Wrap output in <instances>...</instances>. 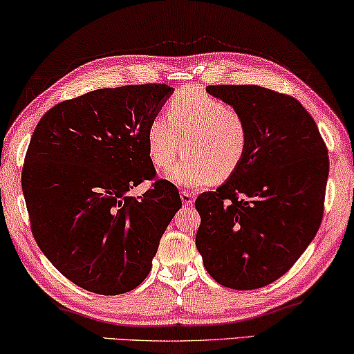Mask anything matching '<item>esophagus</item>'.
Instances as JSON below:
<instances>
[{
    "instance_id": "1",
    "label": "esophagus",
    "mask_w": 354,
    "mask_h": 354,
    "mask_svg": "<svg viewBox=\"0 0 354 354\" xmlns=\"http://www.w3.org/2000/svg\"><path fill=\"white\" fill-rule=\"evenodd\" d=\"M181 201H183V205H186V206H192V203H194V194H190V192H186V190H181Z\"/></svg>"
}]
</instances>
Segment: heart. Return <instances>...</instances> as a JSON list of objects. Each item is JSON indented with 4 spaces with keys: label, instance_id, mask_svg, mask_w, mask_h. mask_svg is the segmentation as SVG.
<instances>
[{
    "label": "heart",
    "instance_id": "1",
    "mask_svg": "<svg viewBox=\"0 0 354 354\" xmlns=\"http://www.w3.org/2000/svg\"><path fill=\"white\" fill-rule=\"evenodd\" d=\"M167 115L147 127L149 160L165 168L184 148L183 160L165 173L168 181L187 189L223 183L243 165L249 149L248 121L239 110L198 88H184L170 99Z\"/></svg>",
    "mask_w": 354,
    "mask_h": 354
}]
</instances>
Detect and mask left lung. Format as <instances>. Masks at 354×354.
Segmentation results:
<instances>
[{
    "label": "left lung",
    "mask_w": 354,
    "mask_h": 354,
    "mask_svg": "<svg viewBox=\"0 0 354 354\" xmlns=\"http://www.w3.org/2000/svg\"><path fill=\"white\" fill-rule=\"evenodd\" d=\"M206 91L248 121L243 165L195 201V238L209 276L223 287L255 290L282 277L315 238L329 175L328 149L298 100L257 85Z\"/></svg>",
    "instance_id": "1"
}]
</instances>
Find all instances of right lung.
Here are the masks:
<instances>
[{
    "mask_svg": "<svg viewBox=\"0 0 354 354\" xmlns=\"http://www.w3.org/2000/svg\"><path fill=\"white\" fill-rule=\"evenodd\" d=\"M175 88H104L41 118L26 151L24 189L31 232L50 263L78 287L111 296L137 288L181 207L178 189L154 181L147 127Z\"/></svg>",
    "mask_w": 354,
    "mask_h": 354,
    "instance_id": "1",
    "label": "right lung"
}]
</instances>
